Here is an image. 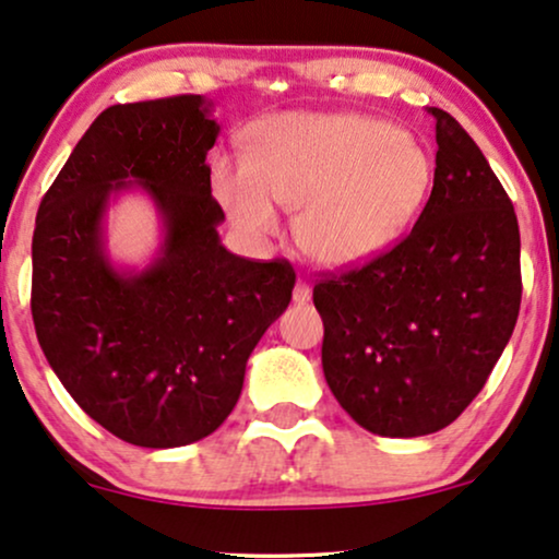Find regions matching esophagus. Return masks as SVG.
Wrapping results in <instances>:
<instances>
[{
  "label": "esophagus",
  "instance_id": "1",
  "mask_svg": "<svg viewBox=\"0 0 559 559\" xmlns=\"http://www.w3.org/2000/svg\"><path fill=\"white\" fill-rule=\"evenodd\" d=\"M293 300L298 302V306H302V302H308V300H311V285H308V282H302V280L295 282Z\"/></svg>",
  "mask_w": 559,
  "mask_h": 559
}]
</instances>
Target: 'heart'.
I'll return each mask as SVG.
<instances>
[{
    "label": "heart",
    "instance_id": "obj_1",
    "mask_svg": "<svg viewBox=\"0 0 559 559\" xmlns=\"http://www.w3.org/2000/svg\"><path fill=\"white\" fill-rule=\"evenodd\" d=\"M436 165L394 123L360 114H282L251 136L248 160L215 165V194L251 236L280 230L277 204L300 210L295 238L321 266L373 261L409 230Z\"/></svg>",
    "mask_w": 559,
    "mask_h": 559
}]
</instances>
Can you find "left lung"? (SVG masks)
<instances>
[{"label":"left lung","mask_w":559,"mask_h":559,"mask_svg":"<svg viewBox=\"0 0 559 559\" xmlns=\"http://www.w3.org/2000/svg\"><path fill=\"white\" fill-rule=\"evenodd\" d=\"M436 116V178L389 253L323 280L321 365L342 409L383 438L451 425L479 394L521 308L513 204L451 114Z\"/></svg>","instance_id":"1"}]
</instances>
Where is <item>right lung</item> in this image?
Masks as SVG:
<instances>
[{
	"mask_svg": "<svg viewBox=\"0 0 559 559\" xmlns=\"http://www.w3.org/2000/svg\"><path fill=\"white\" fill-rule=\"evenodd\" d=\"M212 108L204 95L106 108L46 191L33 233L31 308L48 365L95 423L142 448L215 432L293 298L287 261L240 259L219 240ZM123 193L147 195L162 223L144 267L107 253V210Z\"/></svg>",
	"mask_w": 559,
	"mask_h": 559,
	"instance_id": "1",
	"label": "right lung"
}]
</instances>
